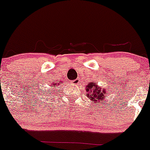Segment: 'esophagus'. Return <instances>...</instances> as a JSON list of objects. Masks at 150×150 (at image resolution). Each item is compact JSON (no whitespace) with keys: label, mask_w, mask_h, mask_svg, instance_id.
Returning <instances> with one entry per match:
<instances>
[{"label":"esophagus","mask_w":150,"mask_h":150,"mask_svg":"<svg viewBox=\"0 0 150 150\" xmlns=\"http://www.w3.org/2000/svg\"><path fill=\"white\" fill-rule=\"evenodd\" d=\"M71 83L74 85H76V84H78L79 83V79H76L74 80V81H71Z\"/></svg>","instance_id":"esophagus-1"}]
</instances>
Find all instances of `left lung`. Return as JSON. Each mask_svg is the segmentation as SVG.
<instances>
[{
  "mask_svg": "<svg viewBox=\"0 0 150 150\" xmlns=\"http://www.w3.org/2000/svg\"><path fill=\"white\" fill-rule=\"evenodd\" d=\"M86 92H87V98L92 100L94 103H100L101 101L105 100V94H106L107 90L105 88L99 87L98 84L95 81H91L88 83L86 86Z\"/></svg>",
  "mask_w": 150,
  "mask_h": 150,
  "instance_id": "left-lung-1",
  "label": "left lung"
}]
</instances>
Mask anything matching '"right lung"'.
Returning a JSON list of instances; mask_svg holds the SVG:
<instances>
[{
  "label": "right lung",
  "mask_w": 150,
  "mask_h": 150,
  "mask_svg": "<svg viewBox=\"0 0 150 150\" xmlns=\"http://www.w3.org/2000/svg\"><path fill=\"white\" fill-rule=\"evenodd\" d=\"M57 82H58V81H57ZM60 83H61V84H62V81H61V82H60L59 81V83H56V82H52V83H51V84H50V86H51L52 85V89H54V88L55 87V86H56V85H57V84H58H58H60ZM48 92L49 93H47V94H50V95H52V91L51 90H49L48 91Z\"/></svg>",
  "instance_id": "1"
}]
</instances>
